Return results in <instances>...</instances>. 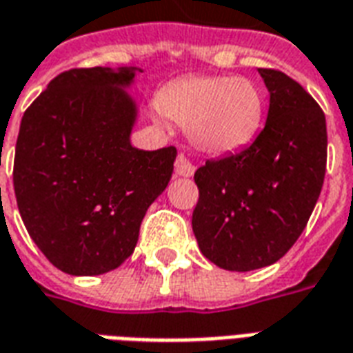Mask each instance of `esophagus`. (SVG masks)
Returning <instances> with one entry per match:
<instances>
[{"instance_id": "obj_1", "label": "esophagus", "mask_w": 353, "mask_h": 353, "mask_svg": "<svg viewBox=\"0 0 353 353\" xmlns=\"http://www.w3.org/2000/svg\"><path fill=\"white\" fill-rule=\"evenodd\" d=\"M174 168H176L177 176L190 177L194 174V164L190 163V159L185 153H179L176 157V163H174Z\"/></svg>"}]
</instances>
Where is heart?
Instances as JSON below:
<instances>
[{"mask_svg": "<svg viewBox=\"0 0 353 353\" xmlns=\"http://www.w3.org/2000/svg\"><path fill=\"white\" fill-rule=\"evenodd\" d=\"M157 108L172 121L189 125L200 148L224 153L254 138L262 123L263 99L245 78L187 77L159 93Z\"/></svg>", "mask_w": 353, "mask_h": 353, "instance_id": "heart-1", "label": "heart"}]
</instances>
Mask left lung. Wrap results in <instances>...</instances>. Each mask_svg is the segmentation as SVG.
<instances>
[{
    "label": "left lung",
    "instance_id": "8db88e82",
    "mask_svg": "<svg viewBox=\"0 0 353 353\" xmlns=\"http://www.w3.org/2000/svg\"><path fill=\"white\" fill-rule=\"evenodd\" d=\"M258 72L270 90L265 127L249 148L210 159L194 174L192 232L203 256L228 271L281 260L309 223L325 177L320 104L281 70Z\"/></svg>",
    "mask_w": 353,
    "mask_h": 353
}]
</instances>
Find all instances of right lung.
Returning a JSON list of instances; mask_svg holds the SVG:
<instances>
[{"mask_svg":"<svg viewBox=\"0 0 353 353\" xmlns=\"http://www.w3.org/2000/svg\"><path fill=\"white\" fill-rule=\"evenodd\" d=\"M132 77L134 69L65 70L23 112L12 168L18 211L41 252L69 275L119 268L174 172V145H130L137 106L121 88Z\"/></svg>","mask_w":353,"mask_h":353,"instance_id":"right-lung-1","label":"right lung"}]
</instances>
